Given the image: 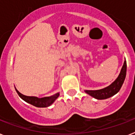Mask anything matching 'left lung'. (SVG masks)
I'll use <instances>...</instances> for the list:
<instances>
[{"mask_svg": "<svg viewBox=\"0 0 135 135\" xmlns=\"http://www.w3.org/2000/svg\"><path fill=\"white\" fill-rule=\"evenodd\" d=\"M126 69H127V65H126V61L125 59L119 75L111 84L99 90H85V93L97 99H105L115 95V94L119 91L121 87L122 86V84H123V81L125 80L126 75Z\"/></svg>", "mask_w": 135, "mask_h": 135, "instance_id": "left-lung-1", "label": "left lung"}]
</instances>
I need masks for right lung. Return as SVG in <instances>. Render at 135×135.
I'll use <instances>...</instances> for the list:
<instances>
[{"label": "right lung", "instance_id": "1", "mask_svg": "<svg viewBox=\"0 0 135 135\" xmlns=\"http://www.w3.org/2000/svg\"><path fill=\"white\" fill-rule=\"evenodd\" d=\"M15 89L16 90L17 93L18 94V95L20 96L21 99H23L26 102L29 103V104H31V105L36 106V107H38V108H46V107L50 106L56 100L57 97L60 96V93H57L54 95L49 96V97L38 98V97H33V96L30 97V96L24 95L22 93H20L16 88Z\"/></svg>", "mask_w": 135, "mask_h": 135}]
</instances>
